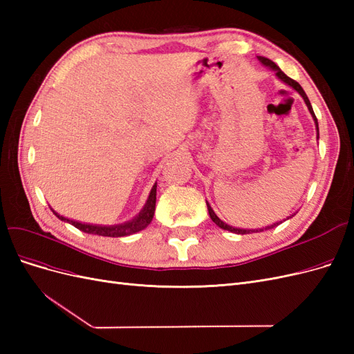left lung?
<instances>
[{
	"label": "left lung",
	"mask_w": 354,
	"mask_h": 354,
	"mask_svg": "<svg viewBox=\"0 0 354 354\" xmlns=\"http://www.w3.org/2000/svg\"><path fill=\"white\" fill-rule=\"evenodd\" d=\"M259 60L263 63V65H266V66H269V68H272V69H274L276 71V75H277V78L279 80H282L283 82H286L288 85H291L292 88H295L299 94H301V97L304 99V102H306V104H307V108H308V111H310V113L313 115V120H315V122H316V128H317V133H319V127H317V118H316V115H315V112H313V108H312V104H310V100H308V97H307V94L304 93V90L301 88V85H299L297 81H294L292 78H289L288 75H285L281 69H279V66L276 65L274 62H272L270 59H266V57H259ZM319 136V134H317ZM207 207H208V212H209V217H211V220L217 224L218 227H221V229H224V230H229V232H233V233H238V234H246V233H251V232H263V230H269V229H273L274 226H277V224H281V223H276V224H272V226H267V227H264V229H257V230H243V229H234V227H232V226H229V224H226V223H223L217 216H216V212L212 211V208L209 207V203L207 202Z\"/></svg>",
	"instance_id": "left-lung-1"
}]
</instances>
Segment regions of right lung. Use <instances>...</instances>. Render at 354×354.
Instances as JSON below:
<instances>
[{"label":"right lung","instance_id":"1","mask_svg":"<svg viewBox=\"0 0 354 354\" xmlns=\"http://www.w3.org/2000/svg\"><path fill=\"white\" fill-rule=\"evenodd\" d=\"M155 205H156V185L153 186L151 195H149V199L146 202L145 208L142 209V212L138 214V216L133 221H128L125 224H118V226H93V224H82V223L72 221V220H68L65 217H62L55 211H53V212H55L60 220L72 223V226L80 229L81 232L91 233V234H99V236L121 238V236H128V234L136 233V232H140L142 229H145L147 224L151 223L152 218H153Z\"/></svg>","mask_w":354,"mask_h":354}]
</instances>
